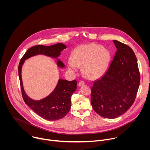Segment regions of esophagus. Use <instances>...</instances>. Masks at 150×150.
Wrapping results in <instances>:
<instances>
[{
	"label": "esophagus",
	"mask_w": 150,
	"mask_h": 150,
	"mask_svg": "<svg viewBox=\"0 0 150 150\" xmlns=\"http://www.w3.org/2000/svg\"><path fill=\"white\" fill-rule=\"evenodd\" d=\"M85 84V82L83 81H79V82H78V85L79 87H81V86H82V85H84Z\"/></svg>",
	"instance_id": "34e87169"
}]
</instances>
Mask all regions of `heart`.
I'll list each match as a JSON object with an SVG mask.
<instances>
[{"mask_svg":"<svg viewBox=\"0 0 150 150\" xmlns=\"http://www.w3.org/2000/svg\"><path fill=\"white\" fill-rule=\"evenodd\" d=\"M110 60L108 50L94 43L84 44L76 47L68 61L69 70L75 72L82 66V71L87 77L95 78L106 70Z\"/></svg>","mask_w":150,"mask_h":150,"instance_id":"b5f03b06","label":"heart"}]
</instances>
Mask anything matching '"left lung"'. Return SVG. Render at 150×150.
Returning <instances> with one entry per match:
<instances>
[{"label":"left lung","instance_id":"left-lung-1","mask_svg":"<svg viewBox=\"0 0 150 150\" xmlns=\"http://www.w3.org/2000/svg\"><path fill=\"white\" fill-rule=\"evenodd\" d=\"M117 50L105 74L94 81L91 104L100 116L115 119L129 109L135 101L140 83L137 57L127 45L113 41Z\"/></svg>","mask_w":150,"mask_h":150}]
</instances>
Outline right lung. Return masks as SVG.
<instances>
[{
	"label": "right lung",
	"instance_id": "1",
	"mask_svg": "<svg viewBox=\"0 0 150 150\" xmlns=\"http://www.w3.org/2000/svg\"><path fill=\"white\" fill-rule=\"evenodd\" d=\"M67 48L62 43H57L50 46L37 45L30 48L21 58L18 66V75L21 88V93L26 104L38 116L47 120H56L65 117L71 107V96L76 90V80L68 81L59 79L54 91L46 98L38 101L29 98L25 94L21 78V69L25 60L37 54H45L57 58L60 52ZM57 65L60 68L65 67L62 62L58 60Z\"/></svg>",
	"mask_w": 150,
	"mask_h": 150
}]
</instances>
